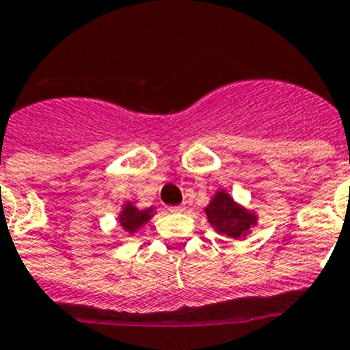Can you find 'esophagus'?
<instances>
[{
  "mask_svg": "<svg viewBox=\"0 0 350 350\" xmlns=\"http://www.w3.org/2000/svg\"><path fill=\"white\" fill-rule=\"evenodd\" d=\"M168 210L172 211V213H182V211L185 210V206H184V204H178V206H170Z\"/></svg>",
  "mask_w": 350,
  "mask_h": 350,
  "instance_id": "obj_1",
  "label": "esophagus"
}]
</instances>
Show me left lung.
Instances as JSON below:
<instances>
[{
	"mask_svg": "<svg viewBox=\"0 0 350 350\" xmlns=\"http://www.w3.org/2000/svg\"><path fill=\"white\" fill-rule=\"evenodd\" d=\"M208 222L219 234L229 238H245L253 226H256V215L238 204L226 191H217L210 204L204 208Z\"/></svg>",
	"mask_w": 350,
	"mask_h": 350,
	"instance_id": "obj_1",
	"label": "left lung"
}]
</instances>
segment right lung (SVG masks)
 Here are the masks:
<instances>
[{
  "label": "right lung",
  "mask_w": 350,
  "mask_h": 350,
  "mask_svg": "<svg viewBox=\"0 0 350 350\" xmlns=\"http://www.w3.org/2000/svg\"><path fill=\"white\" fill-rule=\"evenodd\" d=\"M154 215V208H147V210H139L137 206H133L131 203H124L123 210L120 213V224L126 232L133 234L150 220V217Z\"/></svg>",
  "instance_id": "obj_1"
}]
</instances>
